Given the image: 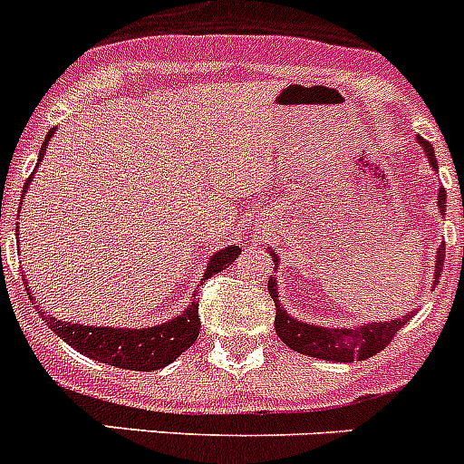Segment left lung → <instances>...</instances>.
I'll list each match as a JSON object with an SVG mask.
<instances>
[{"mask_svg": "<svg viewBox=\"0 0 464 464\" xmlns=\"http://www.w3.org/2000/svg\"><path fill=\"white\" fill-rule=\"evenodd\" d=\"M418 143L423 146L425 155H428V162L432 169H437V155L434 149L430 146L425 139L418 137ZM437 207H440L441 216H446V190L440 188V197H437ZM269 256L274 260V274L269 276V295H272L274 304H276V318H274V327H276V334L283 343L293 351L302 355H309V358L318 360H330V362H353V360H367L372 355H376L379 351H383L388 343L392 342V337L397 334L404 323L409 318H413V311H409V315L404 318H397V321H385V323H360L355 327H325V325H314V323H304L290 315L285 311V306L281 304L278 299V253H274V248L267 246ZM441 267H444V246H440L437 257H434V285L440 283Z\"/></svg>", "mask_w": 464, "mask_h": 464, "instance_id": "left-lung-1", "label": "left lung"}]
</instances>
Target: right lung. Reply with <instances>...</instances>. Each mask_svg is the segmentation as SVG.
Returning <instances> with one entry per match:
<instances>
[{"label":"right lung","mask_w":464,"mask_h":464,"mask_svg":"<svg viewBox=\"0 0 464 464\" xmlns=\"http://www.w3.org/2000/svg\"><path fill=\"white\" fill-rule=\"evenodd\" d=\"M53 134H55V130H51L46 139H44L36 167L41 165V160L46 155L48 141H51ZM32 179H34V171H32L30 181ZM30 181H27V186H30ZM27 186H24L23 195L27 192ZM239 253L241 248L235 244L223 248V251L213 253L208 257L207 269H204V278L216 276L225 267H229L239 257ZM24 283H27V278H24ZM27 293H30V288H27ZM197 306L199 304H197L195 299H190V304L181 314L174 315L171 321L150 327L85 325V323H69L51 318V315L44 314L39 304H36V311H39L41 318L46 321V325L55 332L57 337L64 339L73 351H79L85 358L100 360V362L111 364V367H121V370L153 372L174 362L183 351H188L197 342V334H199V327H202Z\"/></svg>","instance_id":"obj_1"}]
</instances>
